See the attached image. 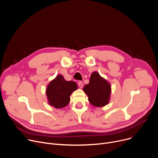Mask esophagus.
<instances>
[{
	"label": "esophagus",
	"instance_id": "1",
	"mask_svg": "<svg viewBox=\"0 0 158 158\" xmlns=\"http://www.w3.org/2000/svg\"><path fill=\"white\" fill-rule=\"evenodd\" d=\"M78 86L80 87V88H82L83 87V82L82 81H79L78 82Z\"/></svg>",
	"mask_w": 158,
	"mask_h": 158
}]
</instances>
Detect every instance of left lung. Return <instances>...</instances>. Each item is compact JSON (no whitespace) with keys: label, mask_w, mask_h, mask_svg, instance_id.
Wrapping results in <instances>:
<instances>
[{"label":"left lung","mask_w":158,"mask_h":158,"mask_svg":"<svg viewBox=\"0 0 158 158\" xmlns=\"http://www.w3.org/2000/svg\"><path fill=\"white\" fill-rule=\"evenodd\" d=\"M83 91L88 95L89 101L93 106L102 107L110 101L111 85L98 72H94L90 76L89 83L83 87Z\"/></svg>","instance_id":"obj_1"}]
</instances>
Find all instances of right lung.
I'll list each match as a JSON object with an SVG mask.
<instances>
[{
    "label": "right lung",
    "mask_w": 158,
    "mask_h": 158,
    "mask_svg": "<svg viewBox=\"0 0 158 158\" xmlns=\"http://www.w3.org/2000/svg\"><path fill=\"white\" fill-rule=\"evenodd\" d=\"M77 87L75 81H66L62 75H57L48 84L46 90L48 103L58 109L66 106L70 101V95Z\"/></svg>",
    "instance_id": "add662e5"
}]
</instances>
